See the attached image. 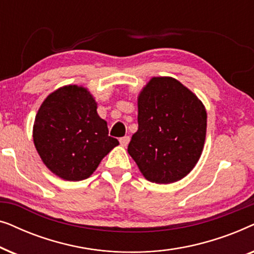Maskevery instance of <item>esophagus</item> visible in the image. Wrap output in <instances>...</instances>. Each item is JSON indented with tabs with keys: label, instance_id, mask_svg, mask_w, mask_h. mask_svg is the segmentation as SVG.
I'll list each match as a JSON object with an SVG mask.
<instances>
[{
	"label": "esophagus",
	"instance_id": "esophagus-1",
	"mask_svg": "<svg viewBox=\"0 0 254 254\" xmlns=\"http://www.w3.org/2000/svg\"><path fill=\"white\" fill-rule=\"evenodd\" d=\"M129 141H130L129 136H124L120 138V144L123 145V147H127L128 143H129Z\"/></svg>",
	"mask_w": 254,
	"mask_h": 254
}]
</instances>
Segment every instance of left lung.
<instances>
[{
  "instance_id": "8db88e82",
  "label": "left lung",
  "mask_w": 254,
  "mask_h": 254,
  "mask_svg": "<svg viewBox=\"0 0 254 254\" xmlns=\"http://www.w3.org/2000/svg\"><path fill=\"white\" fill-rule=\"evenodd\" d=\"M137 110L138 129L128 144V154L149 182L183 179L203 150V104L176 78L152 77L138 95Z\"/></svg>"
}]
</instances>
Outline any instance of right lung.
Here are the masks:
<instances>
[{
    "label": "right lung",
    "mask_w": 254,
    "mask_h": 254,
    "mask_svg": "<svg viewBox=\"0 0 254 254\" xmlns=\"http://www.w3.org/2000/svg\"><path fill=\"white\" fill-rule=\"evenodd\" d=\"M33 142L44 164L69 182L89 178L119 144L109 136L95 98L78 85L62 86L47 96L34 119Z\"/></svg>",
    "instance_id": "1"
}]
</instances>
